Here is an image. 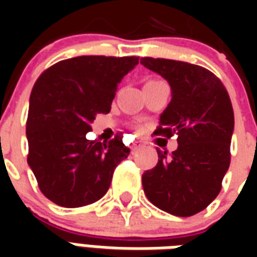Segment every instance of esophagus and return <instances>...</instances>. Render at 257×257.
I'll list each match as a JSON object with an SVG mask.
<instances>
[{"label":"esophagus","instance_id":"esophagus-1","mask_svg":"<svg viewBox=\"0 0 257 257\" xmlns=\"http://www.w3.org/2000/svg\"><path fill=\"white\" fill-rule=\"evenodd\" d=\"M142 146H143V145H142L140 142H135L134 145L131 146V149H132V151H136V150H139Z\"/></svg>","mask_w":257,"mask_h":257}]
</instances>
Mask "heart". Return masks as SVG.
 Here are the masks:
<instances>
[{"label": "heart", "instance_id": "1", "mask_svg": "<svg viewBox=\"0 0 257 257\" xmlns=\"http://www.w3.org/2000/svg\"><path fill=\"white\" fill-rule=\"evenodd\" d=\"M153 81H156V79H153Z\"/></svg>", "mask_w": 257, "mask_h": 257}]
</instances>
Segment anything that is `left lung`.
I'll return each mask as SVG.
<instances>
[{
    "instance_id": "1",
    "label": "left lung",
    "mask_w": 257,
    "mask_h": 257,
    "mask_svg": "<svg viewBox=\"0 0 257 257\" xmlns=\"http://www.w3.org/2000/svg\"><path fill=\"white\" fill-rule=\"evenodd\" d=\"M140 63L167 79L172 100L160 117L157 136L178 135V150H157L158 162L142 176L147 198L175 216H193L217 197L230 167L234 111L215 74L197 64L142 58Z\"/></svg>"
}]
</instances>
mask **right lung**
I'll list each match as a JSON object with an SVG mask.
<instances>
[{
	"instance_id": "right-lung-1",
	"label": "right lung",
	"mask_w": 257,
	"mask_h": 257,
	"mask_svg": "<svg viewBox=\"0 0 257 257\" xmlns=\"http://www.w3.org/2000/svg\"><path fill=\"white\" fill-rule=\"evenodd\" d=\"M138 63V56H77L36 81L26 123L27 162L41 193L56 205L78 208L100 199L129 156L122 134L106 143L86 134L97 114L110 112L118 82Z\"/></svg>"
}]
</instances>
